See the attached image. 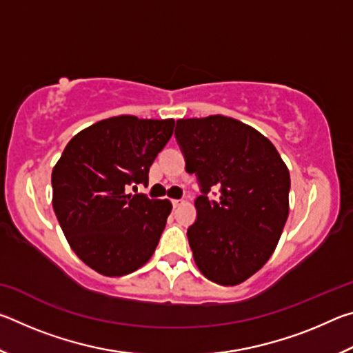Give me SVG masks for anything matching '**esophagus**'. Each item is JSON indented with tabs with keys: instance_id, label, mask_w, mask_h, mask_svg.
I'll return each instance as SVG.
<instances>
[{
	"instance_id": "obj_1",
	"label": "esophagus",
	"mask_w": 353,
	"mask_h": 353,
	"mask_svg": "<svg viewBox=\"0 0 353 353\" xmlns=\"http://www.w3.org/2000/svg\"><path fill=\"white\" fill-rule=\"evenodd\" d=\"M183 204V201L182 199H174V201H172V207H181Z\"/></svg>"
}]
</instances>
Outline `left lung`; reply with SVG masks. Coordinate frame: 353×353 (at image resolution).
Listing matches in <instances>:
<instances>
[{"label":"left lung","mask_w":353,"mask_h":353,"mask_svg":"<svg viewBox=\"0 0 353 353\" xmlns=\"http://www.w3.org/2000/svg\"><path fill=\"white\" fill-rule=\"evenodd\" d=\"M185 170L198 177V218L188 227L199 271L238 285L270 260L288 218L290 171L259 130L223 115L177 119ZM220 188L216 201L208 193Z\"/></svg>","instance_id":"obj_1"}]
</instances>
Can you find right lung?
<instances>
[{
  "label": "right lung",
  "instance_id": "add662e5",
  "mask_svg": "<svg viewBox=\"0 0 353 353\" xmlns=\"http://www.w3.org/2000/svg\"><path fill=\"white\" fill-rule=\"evenodd\" d=\"M174 119L121 115L81 130L52 170V208L74 254L107 277L151 259L171 213L168 199L129 194L170 141Z\"/></svg>",
  "mask_w": 353,
  "mask_h": 353
}]
</instances>
